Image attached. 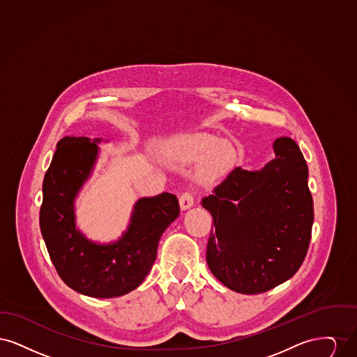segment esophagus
Returning <instances> with one entry per match:
<instances>
[{
	"label": "esophagus",
	"instance_id": "obj_1",
	"mask_svg": "<svg viewBox=\"0 0 357 357\" xmlns=\"http://www.w3.org/2000/svg\"><path fill=\"white\" fill-rule=\"evenodd\" d=\"M179 204H181V208H182V210L190 208V207L194 204V195H192L190 191H186V192L181 194V197H179Z\"/></svg>",
	"mask_w": 357,
	"mask_h": 357
}]
</instances>
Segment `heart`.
I'll return each instance as SVG.
<instances>
[{
  "label": "heart",
  "instance_id": "obj_1",
  "mask_svg": "<svg viewBox=\"0 0 357 357\" xmlns=\"http://www.w3.org/2000/svg\"><path fill=\"white\" fill-rule=\"evenodd\" d=\"M163 155L178 163H192L206 155L204 171L208 176L220 175L233 162V150L227 144L204 135L181 136L163 147Z\"/></svg>",
  "mask_w": 357,
  "mask_h": 357
}]
</instances>
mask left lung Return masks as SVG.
Instances as JSON below:
<instances>
[{
  "instance_id": "8db88e82",
  "label": "left lung",
  "mask_w": 357,
  "mask_h": 357,
  "mask_svg": "<svg viewBox=\"0 0 357 357\" xmlns=\"http://www.w3.org/2000/svg\"><path fill=\"white\" fill-rule=\"evenodd\" d=\"M264 169L236 167L202 199L214 226L206 261L225 287L258 294L285 282L304 262L313 225L307 166L297 143L278 137Z\"/></svg>"
}]
</instances>
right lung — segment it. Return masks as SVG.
<instances>
[{"mask_svg": "<svg viewBox=\"0 0 357 357\" xmlns=\"http://www.w3.org/2000/svg\"><path fill=\"white\" fill-rule=\"evenodd\" d=\"M102 139L66 136L57 143L43 183L40 229L52 262L69 288L96 298L137 288L151 271L163 231L179 215L178 198H142L116 242L99 245L76 229L75 198L89 178Z\"/></svg>", "mask_w": 357, "mask_h": 357, "instance_id": "right-lung-1", "label": "right lung"}]
</instances>
